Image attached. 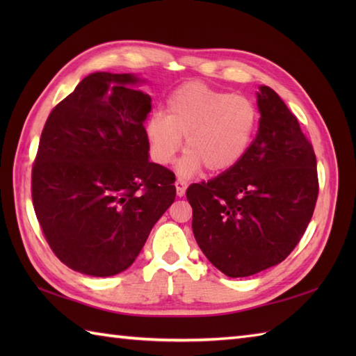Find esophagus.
Masks as SVG:
<instances>
[{
  "instance_id": "1",
  "label": "esophagus",
  "mask_w": 356,
  "mask_h": 356,
  "mask_svg": "<svg viewBox=\"0 0 356 356\" xmlns=\"http://www.w3.org/2000/svg\"><path fill=\"white\" fill-rule=\"evenodd\" d=\"M185 191H186V182L184 179H177L176 180V193H177L179 197H184Z\"/></svg>"
}]
</instances>
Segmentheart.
Here are the masks:
<instances>
[{
    "label": "heart",
    "mask_w": 356,
    "mask_h": 356,
    "mask_svg": "<svg viewBox=\"0 0 356 356\" xmlns=\"http://www.w3.org/2000/svg\"><path fill=\"white\" fill-rule=\"evenodd\" d=\"M259 125V110L252 99L231 95L203 82L180 86L166 102V115L154 111L147 120L145 134L151 157L168 165L182 147L179 162L182 176H193L203 165L211 172L237 166L248 153Z\"/></svg>",
    "instance_id": "heart-1"
}]
</instances>
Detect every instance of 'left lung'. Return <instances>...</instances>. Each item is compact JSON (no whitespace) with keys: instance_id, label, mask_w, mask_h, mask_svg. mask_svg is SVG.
<instances>
[{"instance_id":"left-lung-1","label":"left lung","mask_w":356,"mask_h":356,"mask_svg":"<svg viewBox=\"0 0 356 356\" xmlns=\"http://www.w3.org/2000/svg\"><path fill=\"white\" fill-rule=\"evenodd\" d=\"M259 133L232 170L193 184V232L225 275L249 277L282 263L303 237L318 199L312 143L274 90L257 93Z\"/></svg>"}]
</instances>
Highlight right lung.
<instances>
[{"mask_svg": "<svg viewBox=\"0 0 356 356\" xmlns=\"http://www.w3.org/2000/svg\"><path fill=\"white\" fill-rule=\"evenodd\" d=\"M130 73L96 72L47 118L32 168L45 240L65 266L93 277L130 268L176 199L174 174L148 161L151 97Z\"/></svg>", "mask_w": 356, "mask_h": 356, "instance_id": "add662e5", "label": "right lung"}]
</instances>
